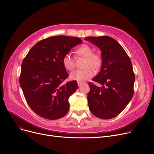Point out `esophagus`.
Wrapping results in <instances>:
<instances>
[{
  "label": "esophagus",
  "instance_id": "obj_1",
  "mask_svg": "<svg viewBox=\"0 0 154 154\" xmlns=\"http://www.w3.org/2000/svg\"><path fill=\"white\" fill-rule=\"evenodd\" d=\"M77 84H78V85L80 87V86H81L82 84H83V83H82V82H77Z\"/></svg>",
  "mask_w": 154,
  "mask_h": 154
}]
</instances>
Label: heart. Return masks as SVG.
I'll return each instance as SVG.
<instances>
[{"instance_id": "heart-1", "label": "heart", "mask_w": 154, "mask_h": 154, "mask_svg": "<svg viewBox=\"0 0 154 154\" xmlns=\"http://www.w3.org/2000/svg\"><path fill=\"white\" fill-rule=\"evenodd\" d=\"M75 54L85 59L83 66L85 68L72 72L70 79L79 82H83L94 75L93 69L97 70L100 69L102 63V57L99 53L93 52L92 47L87 44H83L75 50ZM62 62L63 67L68 70H73L75 68L74 59L69 54L63 57Z\"/></svg>"}]
</instances>
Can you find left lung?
<instances>
[{
  "label": "left lung",
  "instance_id": "1",
  "mask_svg": "<svg viewBox=\"0 0 154 154\" xmlns=\"http://www.w3.org/2000/svg\"><path fill=\"white\" fill-rule=\"evenodd\" d=\"M85 40L100 48L102 57L100 71L92 79L102 87L88 83V107L96 117L112 119L124 110L134 95L135 77L131 60L123 47L110 37H88Z\"/></svg>",
  "mask_w": 154,
  "mask_h": 154
}]
</instances>
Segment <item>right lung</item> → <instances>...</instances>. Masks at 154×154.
I'll return each mask as SVG.
<instances>
[{"instance_id": "1", "label": "right lung", "mask_w": 154, "mask_h": 154, "mask_svg": "<svg viewBox=\"0 0 154 154\" xmlns=\"http://www.w3.org/2000/svg\"><path fill=\"white\" fill-rule=\"evenodd\" d=\"M82 40L78 37L57 35L35 44L23 59L19 82L29 106L38 116L56 120L69 110V97L78 88L75 80L63 84L69 74L63 57Z\"/></svg>"}]
</instances>
